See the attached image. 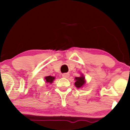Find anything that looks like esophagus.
Masks as SVG:
<instances>
[{
    "mask_svg": "<svg viewBox=\"0 0 130 130\" xmlns=\"http://www.w3.org/2000/svg\"><path fill=\"white\" fill-rule=\"evenodd\" d=\"M62 77H65V78H67V77H69V74L68 73H64L62 74Z\"/></svg>",
    "mask_w": 130,
    "mask_h": 130,
    "instance_id": "1",
    "label": "esophagus"
}]
</instances>
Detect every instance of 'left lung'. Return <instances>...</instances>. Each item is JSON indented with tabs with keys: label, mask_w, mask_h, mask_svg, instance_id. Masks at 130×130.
I'll return each mask as SVG.
<instances>
[{
	"label": "left lung",
	"mask_w": 130,
	"mask_h": 130,
	"mask_svg": "<svg viewBox=\"0 0 130 130\" xmlns=\"http://www.w3.org/2000/svg\"><path fill=\"white\" fill-rule=\"evenodd\" d=\"M76 82L74 83V85L77 88L82 87L86 83L85 80V77L82 74L80 77H75Z\"/></svg>",
	"instance_id": "obj_1"
}]
</instances>
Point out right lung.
<instances>
[{
	"mask_svg": "<svg viewBox=\"0 0 130 130\" xmlns=\"http://www.w3.org/2000/svg\"><path fill=\"white\" fill-rule=\"evenodd\" d=\"M54 79H55V77L51 76H46L45 78H44V79L46 80V83L51 84V83L53 82V80H54Z\"/></svg>",
	"mask_w": 130,
	"mask_h": 130,
	"instance_id": "right-lung-1",
	"label": "right lung"
}]
</instances>
